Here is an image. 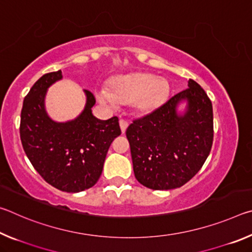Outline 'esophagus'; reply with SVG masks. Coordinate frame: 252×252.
I'll return each mask as SVG.
<instances>
[{"mask_svg": "<svg viewBox=\"0 0 252 252\" xmlns=\"http://www.w3.org/2000/svg\"><path fill=\"white\" fill-rule=\"evenodd\" d=\"M119 123H120V127H121L122 133H125L126 130V127H127V122L126 120H123V119H121V120L119 121Z\"/></svg>", "mask_w": 252, "mask_h": 252, "instance_id": "34e87169", "label": "esophagus"}]
</instances>
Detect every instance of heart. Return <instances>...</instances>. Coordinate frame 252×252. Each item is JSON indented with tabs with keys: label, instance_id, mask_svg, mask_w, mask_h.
<instances>
[{
	"label": "heart",
	"instance_id": "heart-1",
	"mask_svg": "<svg viewBox=\"0 0 252 252\" xmlns=\"http://www.w3.org/2000/svg\"><path fill=\"white\" fill-rule=\"evenodd\" d=\"M170 85L165 79L157 78L151 73L134 72L114 79L108 89H97V100L104 104L131 103L136 112L150 114L167 101Z\"/></svg>",
	"mask_w": 252,
	"mask_h": 252
}]
</instances>
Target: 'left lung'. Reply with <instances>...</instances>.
<instances>
[{"label":"left lung","mask_w":252,"mask_h":252,"mask_svg":"<svg viewBox=\"0 0 252 252\" xmlns=\"http://www.w3.org/2000/svg\"><path fill=\"white\" fill-rule=\"evenodd\" d=\"M148 116L134 120L126 129L134 176L152 190L182 187L207 160L213 141L212 103L193 80ZM187 102L182 115L177 105Z\"/></svg>","instance_id":"obj_1"}]
</instances>
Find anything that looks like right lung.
<instances>
[{
    "label": "right lung",
    "instance_id": "add662e5",
    "mask_svg": "<svg viewBox=\"0 0 252 252\" xmlns=\"http://www.w3.org/2000/svg\"><path fill=\"white\" fill-rule=\"evenodd\" d=\"M62 72L46 73L23 101L20 136L25 155L44 180L64 192H80L95 185L111 143L121 134L119 119L99 120L92 114L95 97L84 90L87 103L78 118L55 122L45 111L48 89Z\"/></svg>",
    "mask_w": 252,
    "mask_h": 252
}]
</instances>
